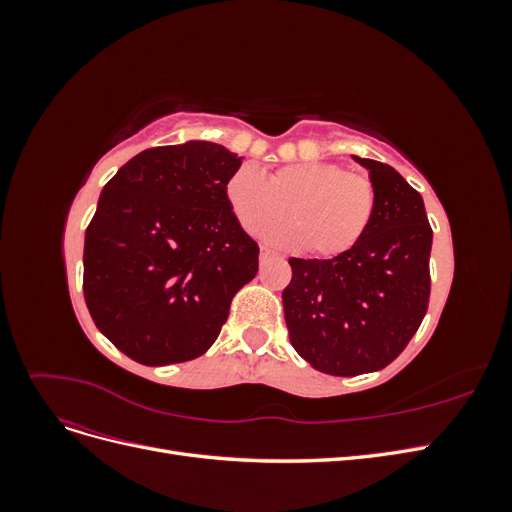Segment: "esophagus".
<instances>
[{"instance_id": "obj_1", "label": "esophagus", "mask_w": 512, "mask_h": 512, "mask_svg": "<svg viewBox=\"0 0 512 512\" xmlns=\"http://www.w3.org/2000/svg\"><path fill=\"white\" fill-rule=\"evenodd\" d=\"M275 258V254L271 250H267V247H262L260 250V265H267V262H271Z\"/></svg>"}]
</instances>
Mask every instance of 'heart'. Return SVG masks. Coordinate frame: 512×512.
<instances>
[{"label":"heart","mask_w":512,"mask_h":512,"mask_svg":"<svg viewBox=\"0 0 512 512\" xmlns=\"http://www.w3.org/2000/svg\"><path fill=\"white\" fill-rule=\"evenodd\" d=\"M232 213L247 232H260L285 219L294 227L262 232L282 247H303L316 256H339L359 243L376 213V185L367 175L333 162H297L265 179L254 166H241L226 183Z\"/></svg>","instance_id":"b5f03b06"}]
</instances>
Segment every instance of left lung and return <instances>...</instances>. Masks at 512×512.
Here are the masks:
<instances>
[{
  "label": "left lung",
  "mask_w": 512,
  "mask_h": 512,
  "mask_svg": "<svg viewBox=\"0 0 512 512\" xmlns=\"http://www.w3.org/2000/svg\"><path fill=\"white\" fill-rule=\"evenodd\" d=\"M376 185V213L352 250L290 258L282 292L290 344L318 371H378L408 346L427 312L433 232L423 196L389 164L352 156Z\"/></svg>",
  "instance_id": "1"
}]
</instances>
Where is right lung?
Listing matches in <instances>:
<instances>
[{
	"label": "right lung",
	"instance_id": "1",
	"mask_svg": "<svg viewBox=\"0 0 512 512\" xmlns=\"http://www.w3.org/2000/svg\"><path fill=\"white\" fill-rule=\"evenodd\" d=\"M241 156L209 141L145 149L104 185L85 232L83 292L102 335L143 365L205 354L258 271L226 183Z\"/></svg>",
	"mask_w": 512,
	"mask_h": 512
}]
</instances>
